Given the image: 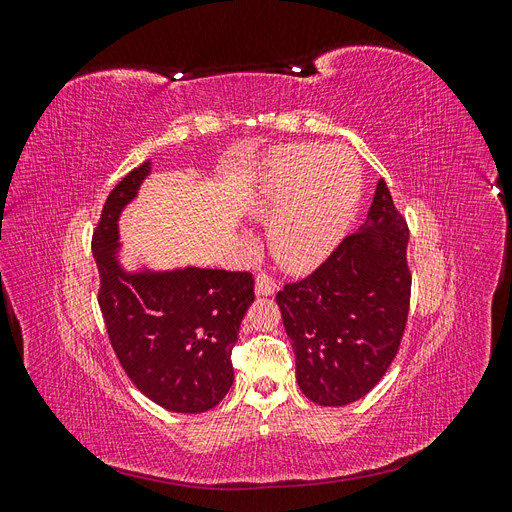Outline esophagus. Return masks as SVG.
<instances>
[{
    "label": "esophagus",
    "instance_id": "1",
    "mask_svg": "<svg viewBox=\"0 0 512 512\" xmlns=\"http://www.w3.org/2000/svg\"><path fill=\"white\" fill-rule=\"evenodd\" d=\"M277 292V282L269 273H258L256 277V294L260 297H271V294Z\"/></svg>",
    "mask_w": 512,
    "mask_h": 512
}]
</instances>
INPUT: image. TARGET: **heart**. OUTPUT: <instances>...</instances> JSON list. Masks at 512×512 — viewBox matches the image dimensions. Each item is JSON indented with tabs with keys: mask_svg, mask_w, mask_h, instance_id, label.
<instances>
[{
	"mask_svg": "<svg viewBox=\"0 0 512 512\" xmlns=\"http://www.w3.org/2000/svg\"><path fill=\"white\" fill-rule=\"evenodd\" d=\"M363 192V170L344 147L290 145L273 153L260 177L256 215L269 222V245L288 271L305 273L342 243Z\"/></svg>",
	"mask_w": 512,
	"mask_h": 512,
	"instance_id": "obj_1",
	"label": "heart"
}]
</instances>
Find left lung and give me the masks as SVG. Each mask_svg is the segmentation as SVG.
<instances>
[{
  "mask_svg": "<svg viewBox=\"0 0 512 512\" xmlns=\"http://www.w3.org/2000/svg\"><path fill=\"white\" fill-rule=\"evenodd\" d=\"M408 239L380 179L365 224L312 275L277 292L297 382L314 404H352L391 367L410 309Z\"/></svg>",
  "mask_w": 512,
  "mask_h": 512,
  "instance_id": "left-lung-1",
  "label": "left lung"
}]
</instances>
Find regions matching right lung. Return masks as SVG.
I'll use <instances>...</instances> for the list:
<instances>
[{
  "instance_id": "right-lung-1",
  "label": "right lung",
  "mask_w": 512,
  "mask_h": 512,
  "mask_svg": "<svg viewBox=\"0 0 512 512\" xmlns=\"http://www.w3.org/2000/svg\"><path fill=\"white\" fill-rule=\"evenodd\" d=\"M149 173L147 160L130 170L104 203L91 239L100 273L98 303L111 346L136 389L170 412H207L235 380L230 354L254 301V277L198 267L123 269L119 215Z\"/></svg>"
}]
</instances>
